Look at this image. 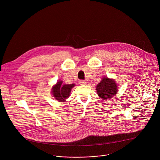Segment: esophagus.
<instances>
[{"label":"esophagus","mask_w":160,"mask_h":160,"mask_svg":"<svg viewBox=\"0 0 160 160\" xmlns=\"http://www.w3.org/2000/svg\"><path fill=\"white\" fill-rule=\"evenodd\" d=\"M79 83L81 84V85H86L87 83L84 80H79Z\"/></svg>","instance_id":"esophagus-1"}]
</instances>
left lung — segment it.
Wrapping results in <instances>:
<instances>
[{"mask_svg":"<svg viewBox=\"0 0 160 160\" xmlns=\"http://www.w3.org/2000/svg\"><path fill=\"white\" fill-rule=\"evenodd\" d=\"M96 90L100 97L105 100L112 98L116 95L117 86L115 81L113 79L103 78L101 82L97 85Z\"/></svg>","mask_w":160,"mask_h":160,"instance_id":"left-lung-1","label":"left lung"}]
</instances>
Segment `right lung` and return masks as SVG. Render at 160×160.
<instances>
[{
    "mask_svg": "<svg viewBox=\"0 0 160 160\" xmlns=\"http://www.w3.org/2000/svg\"><path fill=\"white\" fill-rule=\"evenodd\" d=\"M74 86V84H63L62 81H58L52 89V95L57 100L64 102L70 96L71 90Z\"/></svg>",
    "mask_w": 160,
    "mask_h": 160,
    "instance_id": "obj_1",
    "label": "right lung"
}]
</instances>
